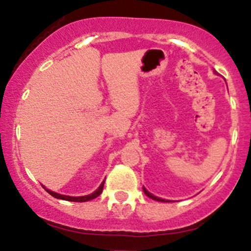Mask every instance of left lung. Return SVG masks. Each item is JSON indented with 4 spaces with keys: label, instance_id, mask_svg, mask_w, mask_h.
<instances>
[{
    "label": "left lung",
    "instance_id": "obj_1",
    "mask_svg": "<svg viewBox=\"0 0 251 251\" xmlns=\"http://www.w3.org/2000/svg\"><path fill=\"white\" fill-rule=\"evenodd\" d=\"M215 74H216V72H215ZM143 193H145L146 195L148 196V198L153 199V200H155V201H163V202H165V201H169V200H165V199H162V198H158V196H154V195H153V194H151L150 191H148L145 186H143Z\"/></svg>",
    "mask_w": 251,
    "mask_h": 251
}]
</instances>
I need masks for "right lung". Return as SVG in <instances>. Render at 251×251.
<instances>
[{
  "mask_svg": "<svg viewBox=\"0 0 251 251\" xmlns=\"http://www.w3.org/2000/svg\"><path fill=\"white\" fill-rule=\"evenodd\" d=\"M105 181V180H104ZM104 181L101 182L100 185H99V187L97 189L96 191H93L92 194H89V195H84V196H69V195H61V194H57L55 193V191H51L49 190V189H46L44 185H41V186L45 189L46 193L50 194L51 196H53L55 199H60V200H65V201H75V202H86V201H89V200H93V199L98 198L99 195L101 194V191H103V187H104Z\"/></svg>",
  "mask_w": 251,
  "mask_h": 251,
  "instance_id": "obj_1",
  "label": "right lung"
}]
</instances>
